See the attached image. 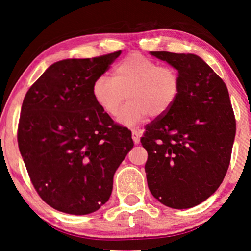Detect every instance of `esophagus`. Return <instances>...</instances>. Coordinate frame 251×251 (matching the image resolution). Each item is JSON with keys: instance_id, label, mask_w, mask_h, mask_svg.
<instances>
[{"instance_id": "34e87169", "label": "esophagus", "mask_w": 251, "mask_h": 251, "mask_svg": "<svg viewBox=\"0 0 251 251\" xmlns=\"http://www.w3.org/2000/svg\"><path fill=\"white\" fill-rule=\"evenodd\" d=\"M132 133V140L135 144H139L140 143V131L137 129H132L131 130Z\"/></svg>"}]
</instances>
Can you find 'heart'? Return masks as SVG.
<instances>
[{"mask_svg":"<svg viewBox=\"0 0 251 251\" xmlns=\"http://www.w3.org/2000/svg\"><path fill=\"white\" fill-rule=\"evenodd\" d=\"M91 94L105 114L115 115L126 97L130 100L118 114V122L132 126L147 116L159 118L170 111L180 94V75L176 68L133 52L113 68V77L98 75Z\"/></svg>","mask_w":251,"mask_h":251,"instance_id":"obj_1","label":"heart"}]
</instances>
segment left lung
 Segmentation results:
<instances>
[{"label":"left lung","mask_w":251,"mask_h":251,"mask_svg":"<svg viewBox=\"0 0 251 251\" xmlns=\"http://www.w3.org/2000/svg\"><path fill=\"white\" fill-rule=\"evenodd\" d=\"M180 75L170 111L146 126L147 185L157 201L188 209L215 193L228 169L235 119L226 84L197 54L150 52Z\"/></svg>","instance_id":"obj_1"}]
</instances>
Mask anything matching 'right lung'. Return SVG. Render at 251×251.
<instances>
[{
	"label": "right lung",
	"mask_w": 251,
	"mask_h": 251,
	"mask_svg": "<svg viewBox=\"0 0 251 251\" xmlns=\"http://www.w3.org/2000/svg\"><path fill=\"white\" fill-rule=\"evenodd\" d=\"M120 54L57 61L24 98L20 154L41 199L58 211H97L108 201L115 171L133 147L131 131L114 125L91 94L95 78Z\"/></svg>",
	"instance_id": "right-lung-1"
}]
</instances>
